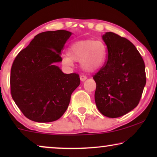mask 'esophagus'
Returning a JSON list of instances; mask_svg holds the SVG:
<instances>
[{
	"instance_id": "obj_1",
	"label": "esophagus",
	"mask_w": 157,
	"mask_h": 157,
	"mask_svg": "<svg viewBox=\"0 0 157 157\" xmlns=\"http://www.w3.org/2000/svg\"><path fill=\"white\" fill-rule=\"evenodd\" d=\"M86 78H87L86 76H84V75H81V76H80V79H81V81H86Z\"/></svg>"
}]
</instances>
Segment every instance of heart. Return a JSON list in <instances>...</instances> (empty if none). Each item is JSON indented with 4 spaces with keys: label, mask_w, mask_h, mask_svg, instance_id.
I'll list each match as a JSON object with an SVG mask.
<instances>
[{
    "label": "heart",
    "mask_w": 157,
    "mask_h": 157,
    "mask_svg": "<svg viewBox=\"0 0 157 157\" xmlns=\"http://www.w3.org/2000/svg\"><path fill=\"white\" fill-rule=\"evenodd\" d=\"M106 56V48L102 41L83 40L71 45L68 54L63 56L62 61L68 66H71L74 61H80L85 71L94 72L103 66Z\"/></svg>",
    "instance_id": "heart-1"
}]
</instances>
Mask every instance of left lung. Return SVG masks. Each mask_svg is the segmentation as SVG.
Instances as JSON below:
<instances>
[{
    "mask_svg": "<svg viewBox=\"0 0 157 157\" xmlns=\"http://www.w3.org/2000/svg\"><path fill=\"white\" fill-rule=\"evenodd\" d=\"M108 59L94 75L95 102L105 117L125 115L139 104L146 85L145 64L132 42L113 32L102 36Z\"/></svg>",
    "mask_w": 157,
    "mask_h": 157,
    "instance_id": "1",
    "label": "left lung"
}]
</instances>
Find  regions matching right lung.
<instances>
[{"label": "right lung", "mask_w": 157, "mask_h": 157, "mask_svg": "<svg viewBox=\"0 0 157 157\" xmlns=\"http://www.w3.org/2000/svg\"><path fill=\"white\" fill-rule=\"evenodd\" d=\"M71 33L64 30L36 35L15 59L10 71V94L23 115L31 121H56L67 109L80 84L79 75L66 74L55 63Z\"/></svg>", "instance_id": "right-lung-1"}]
</instances>
